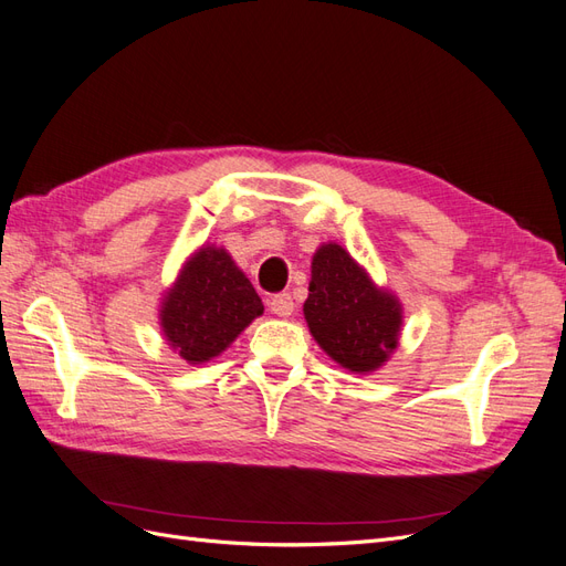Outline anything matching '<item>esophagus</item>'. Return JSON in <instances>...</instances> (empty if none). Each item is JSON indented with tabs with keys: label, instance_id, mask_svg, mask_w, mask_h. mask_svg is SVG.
Listing matches in <instances>:
<instances>
[{
	"label": "esophagus",
	"instance_id": "34e87169",
	"mask_svg": "<svg viewBox=\"0 0 566 566\" xmlns=\"http://www.w3.org/2000/svg\"><path fill=\"white\" fill-rule=\"evenodd\" d=\"M269 310H271V314H276V316L287 318L290 314L295 312V302H293V297H290V293L273 295V297L269 300Z\"/></svg>",
	"mask_w": 566,
	"mask_h": 566
}]
</instances>
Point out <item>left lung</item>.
I'll list each match as a JSON object with an SVG mask.
<instances>
[{
	"label": "left lung",
	"mask_w": 566,
	"mask_h": 566,
	"mask_svg": "<svg viewBox=\"0 0 566 566\" xmlns=\"http://www.w3.org/2000/svg\"><path fill=\"white\" fill-rule=\"evenodd\" d=\"M304 318L318 347L352 373L378 370L399 345V300L375 285L337 243L314 254Z\"/></svg>",
	"instance_id": "1"
}]
</instances>
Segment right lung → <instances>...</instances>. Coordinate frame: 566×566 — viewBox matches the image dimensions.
<instances>
[{"mask_svg":"<svg viewBox=\"0 0 566 566\" xmlns=\"http://www.w3.org/2000/svg\"><path fill=\"white\" fill-rule=\"evenodd\" d=\"M264 314L245 273L224 248L202 245L188 256L160 306V328L184 361L205 364Z\"/></svg>","mask_w":566,"mask_h":566,"instance_id":"add662e5","label":"right lung"}]
</instances>
